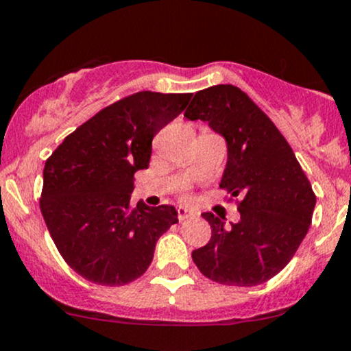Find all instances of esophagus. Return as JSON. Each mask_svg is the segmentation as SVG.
<instances>
[{
  "instance_id": "34e87169",
  "label": "esophagus",
  "mask_w": 351,
  "mask_h": 351,
  "mask_svg": "<svg viewBox=\"0 0 351 351\" xmlns=\"http://www.w3.org/2000/svg\"><path fill=\"white\" fill-rule=\"evenodd\" d=\"M195 215H196L195 211L190 210V208H188V206H180L178 208V218L182 219V221H183V219H186V218L195 217Z\"/></svg>"
}]
</instances>
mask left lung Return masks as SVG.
I'll return each mask as SVG.
<instances>
[{"label":"left lung","mask_w":351,"mask_h":351,"mask_svg":"<svg viewBox=\"0 0 351 351\" xmlns=\"http://www.w3.org/2000/svg\"><path fill=\"white\" fill-rule=\"evenodd\" d=\"M184 117L202 119L226 141L219 186L240 196V221L225 226L213 213L211 238L191 253L206 278L255 287L287 267L310 228L315 198L306 175L283 134L248 95L217 84L195 95Z\"/></svg>","instance_id":"left-lung-1"}]
</instances>
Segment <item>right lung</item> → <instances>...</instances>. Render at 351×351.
Returning a JSON list of instances; mask_svg holds the SVG:
<instances>
[{"mask_svg": "<svg viewBox=\"0 0 351 351\" xmlns=\"http://www.w3.org/2000/svg\"><path fill=\"white\" fill-rule=\"evenodd\" d=\"M191 93L140 91L76 128L46 160L40 208L64 261L88 282L119 287L140 278L178 211L130 199L153 136L186 108Z\"/></svg>", "mask_w": 351, "mask_h": 351, "instance_id": "obj_1", "label": "right lung"}]
</instances>
